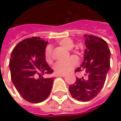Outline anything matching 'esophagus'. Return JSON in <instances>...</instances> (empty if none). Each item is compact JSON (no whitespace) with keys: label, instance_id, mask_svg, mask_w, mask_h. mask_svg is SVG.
Returning a JSON list of instances; mask_svg holds the SVG:
<instances>
[{"label":"esophagus","instance_id":"esophagus-1","mask_svg":"<svg viewBox=\"0 0 121 121\" xmlns=\"http://www.w3.org/2000/svg\"><path fill=\"white\" fill-rule=\"evenodd\" d=\"M58 77H66L67 75H65V74H58Z\"/></svg>","mask_w":121,"mask_h":121}]
</instances>
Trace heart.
<instances>
[{"label": "heart", "instance_id": "heart-1", "mask_svg": "<svg viewBox=\"0 0 121 121\" xmlns=\"http://www.w3.org/2000/svg\"><path fill=\"white\" fill-rule=\"evenodd\" d=\"M58 44L66 50H71L73 47V42L70 38H63L58 42ZM46 60L47 63H50L52 62L50 48L46 49ZM78 62L79 60L77 56H73L65 61L57 62L55 63L53 67L54 71L57 74H67L77 66Z\"/></svg>", "mask_w": 121, "mask_h": 121}]
</instances>
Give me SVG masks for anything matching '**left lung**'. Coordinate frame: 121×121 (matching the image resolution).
<instances>
[{
  "label": "left lung",
  "instance_id": "left-lung-1",
  "mask_svg": "<svg viewBox=\"0 0 121 121\" xmlns=\"http://www.w3.org/2000/svg\"><path fill=\"white\" fill-rule=\"evenodd\" d=\"M86 38L83 61L75 71H84V76L76 78L69 90L73 98L86 102L98 94L104 84L106 75L110 69V51L108 44L103 39L92 35H84Z\"/></svg>",
  "mask_w": 121,
  "mask_h": 121
}]
</instances>
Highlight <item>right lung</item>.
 I'll return each instance as SVG.
<instances>
[{"label": "right lung", "mask_w": 121, "mask_h": 121, "mask_svg": "<svg viewBox=\"0 0 121 121\" xmlns=\"http://www.w3.org/2000/svg\"><path fill=\"white\" fill-rule=\"evenodd\" d=\"M47 44L40 37L27 38L17 44L11 54L13 83L22 98L31 103L44 101L52 87L54 78L42 76L53 72L46 60Z\"/></svg>", "instance_id": "obj_1"}]
</instances>
